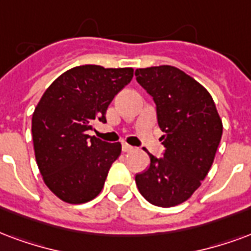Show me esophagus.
I'll return each instance as SVG.
<instances>
[{
  "label": "esophagus",
  "mask_w": 251,
  "mask_h": 251,
  "mask_svg": "<svg viewBox=\"0 0 251 251\" xmlns=\"http://www.w3.org/2000/svg\"><path fill=\"white\" fill-rule=\"evenodd\" d=\"M133 149H134V148H133L131 145H129V144H122V150H124L125 153H127V151H131V150H133Z\"/></svg>",
  "instance_id": "esophagus-1"
}]
</instances>
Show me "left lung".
Listing matches in <instances>:
<instances>
[{"label": "left lung", "instance_id": "1", "mask_svg": "<svg viewBox=\"0 0 251 251\" xmlns=\"http://www.w3.org/2000/svg\"><path fill=\"white\" fill-rule=\"evenodd\" d=\"M135 77L157 105L166 148L163 158L149 153L150 166L135 176L151 205L172 207L187 201L210 170L222 137V120L201 83L170 65L137 69Z\"/></svg>", "mask_w": 251, "mask_h": 251}]
</instances>
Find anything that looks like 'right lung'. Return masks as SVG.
Returning a JSON list of instances; mask_svg holds the SVG:
<instances>
[{
    "mask_svg": "<svg viewBox=\"0 0 251 251\" xmlns=\"http://www.w3.org/2000/svg\"><path fill=\"white\" fill-rule=\"evenodd\" d=\"M133 74V68L75 66L61 74L37 103L31 117L36 161L45 185L59 200L78 205L101 193L122 146L86 131L94 121L106 122L110 102Z\"/></svg>",
    "mask_w": 251,
    "mask_h": 251,
    "instance_id": "1",
    "label": "right lung"
}]
</instances>
